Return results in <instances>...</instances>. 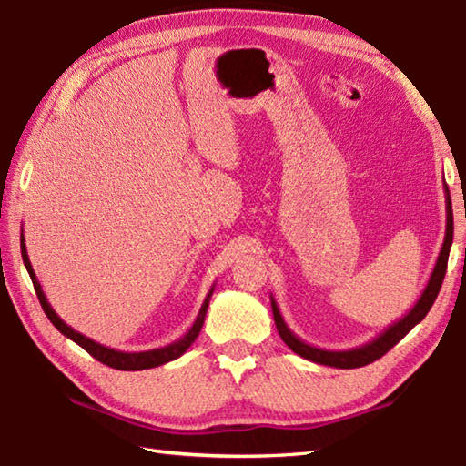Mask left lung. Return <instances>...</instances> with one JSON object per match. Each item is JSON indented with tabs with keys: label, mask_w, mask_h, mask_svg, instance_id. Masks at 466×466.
I'll list each match as a JSON object with an SVG mask.
<instances>
[{
	"label": "left lung",
	"mask_w": 466,
	"mask_h": 466,
	"mask_svg": "<svg viewBox=\"0 0 466 466\" xmlns=\"http://www.w3.org/2000/svg\"><path fill=\"white\" fill-rule=\"evenodd\" d=\"M446 188V234H444V244H441L438 261L433 265V271L430 275V281L425 289L421 291L420 299H417L415 306L409 310L403 319H399L397 322H392L389 329H384L380 335L374 337L372 341H368L366 345L353 347V350H343V351H333V350H320V347L309 345L302 339L296 337L291 333V329L286 325L281 312L278 309V302L271 296V309H273V319H275V327H278V333L283 339L291 351L298 353L299 358L310 360L314 364H322V366H330V368H341V370H350V368H361L376 361L378 358H382L386 351L392 350L400 339H403L409 330H411L415 325L425 319V314L430 312V309L436 302L438 291L441 288V281H444L446 275V265H448V255H451V247H452V236H454V219H452V203H451V193Z\"/></svg>",
	"instance_id": "8db88e82"
}]
</instances>
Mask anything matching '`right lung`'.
I'll return each instance as SVG.
<instances>
[{"mask_svg": "<svg viewBox=\"0 0 466 466\" xmlns=\"http://www.w3.org/2000/svg\"><path fill=\"white\" fill-rule=\"evenodd\" d=\"M20 250H22V261H25L30 279H33V286H35V291H36V296H38V302H41L43 310L46 314V319L53 322L55 329H57L61 335H66L67 339H72L74 343L80 345L82 350L88 351L92 358H96L98 361H102V364H106V366L115 368V370H127V372H136V370H147V368H156V366L168 364V361L183 356V353L188 350V347H191V343L197 339V335L201 333L205 314H208L209 299H211V294H214V286H211V289L208 291V296H205L201 309H199V314H197V319L193 322V327L188 329L183 337L177 339L175 343L157 347V350H149V351H137V353L133 351V353H129V351L110 350V347H105V345H100L96 341H92V339H88V337L82 335V333H77V330H74L72 327L66 325V322H63L57 317V312L51 309L49 299H46L45 291L41 288V283H38V279H36V273L33 269V265H30V258H28V252H26V242H25V234H20Z\"/></svg>", "mask_w": 466, "mask_h": 466, "instance_id": "add662e5", "label": "right lung"}]
</instances>
